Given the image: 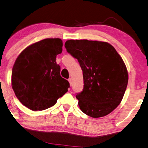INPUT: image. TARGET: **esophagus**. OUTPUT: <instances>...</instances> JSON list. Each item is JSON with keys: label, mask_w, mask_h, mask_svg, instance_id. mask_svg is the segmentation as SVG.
<instances>
[{"label": "esophagus", "mask_w": 148, "mask_h": 148, "mask_svg": "<svg viewBox=\"0 0 148 148\" xmlns=\"http://www.w3.org/2000/svg\"><path fill=\"white\" fill-rule=\"evenodd\" d=\"M68 81L69 82V83H70V85H71V84H72V79L71 78H69V79H68Z\"/></svg>", "instance_id": "esophagus-1"}]
</instances>
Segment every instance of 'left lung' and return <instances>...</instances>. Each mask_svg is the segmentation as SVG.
Wrapping results in <instances>:
<instances>
[{
  "label": "left lung",
  "mask_w": 148,
  "mask_h": 148,
  "mask_svg": "<svg viewBox=\"0 0 148 148\" xmlns=\"http://www.w3.org/2000/svg\"><path fill=\"white\" fill-rule=\"evenodd\" d=\"M65 47L78 60L83 71L84 88L76 95L79 108L92 118L108 115L120 104L128 85L123 60L105 42L70 40Z\"/></svg>",
  "instance_id": "left-lung-1"
}]
</instances>
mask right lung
I'll return each instance as SVG.
<instances>
[{"instance_id":"1","label":"right lung","mask_w":148,"mask_h":148,"mask_svg":"<svg viewBox=\"0 0 148 148\" xmlns=\"http://www.w3.org/2000/svg\"><path fill=\"white\" fill-rule=\"evenodd\" d=\"M62 47L60 38H47L29 45L15 61L12 89L20 103L32 110L51 107L67 92L69 83L61 77L56 63Z\"/></svg>"}]
</instances>
